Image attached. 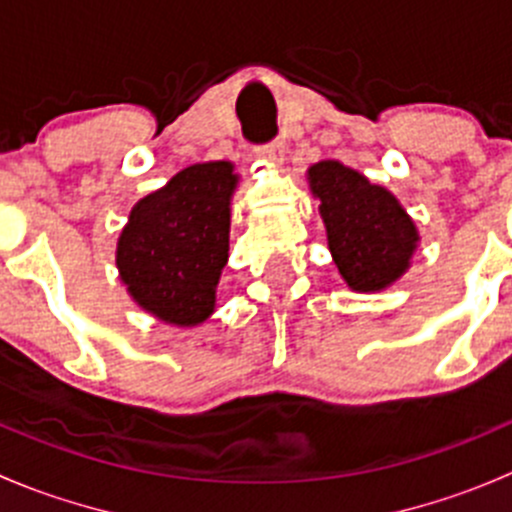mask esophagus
I'll use <instances>...</instances> for the list:
<instances>
[{"mask_svg": "<svg viewBox=\"0 0 512 512\" xmlns=\"http://www.w3.org/2000/svg\"><path fill=\"white\" fill-rule=\"evenodd\" d=\"M255 153L262 160H270V163L282 165L285 163V146L280 141H270V143H262V146H255Z\"/></svg>", "mask_w": 512, "mask_h": 512, "instance_id": "esophagus-1", "label": "esophagus"}]
</instances>
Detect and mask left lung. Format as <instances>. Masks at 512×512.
Segmentation results:
<instances>
[{
  "label": "left lung",
  "instance_id": "1",
  "mask_svg": "<svg viewBox=\"0 0 512 512\" xmlns=\"http://www.w3.org/2000/svg\"><path fill=\"white\" fill-rule=\"evenodd\" d=\"M329 250L347 285L374 292L401 277L416 250V227L399 200L337 160L309 168Z\"/></svg>",
  "mask_w": 512,
  "mask_h": 512
}]
</instances>
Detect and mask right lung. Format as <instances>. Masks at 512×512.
Segmentation results:
<instances>
[{"instance_id":"obj_1","label":"right lung","mask_w":512,"mask_h":512,"mask_svg":"<svg viewBox=\"0 0 512 512\" xmlns=\"http://www.w3.org/2000/svg\"><path fill=\"white\" fill-rule=\"evenodd\" d=\"M235 183L225 160L190 165L131 210L116 265L133 299L163 322L190 327L213 312Z\"/></svg>"}]
</instances>
